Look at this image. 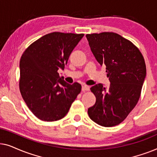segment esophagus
Listing matches in <instances>:
<instances>
[{
	"label": "esophagus",
	"instance_id": "esophagus-1",
	"mask_svg": "<svg viewBox=\"0 0 157 157\" xmlns=\"http://www.w3.org/2000/svg\"><path fill=\"white\" fill-rule=\"evenodd\" d=\"M89 90H90V87L89 86H87V85H83L82 86V91L83 92L89 91Z\"/></svg>",
	"mask_w": 157,
	"mask_h": 157
}]
</instances>
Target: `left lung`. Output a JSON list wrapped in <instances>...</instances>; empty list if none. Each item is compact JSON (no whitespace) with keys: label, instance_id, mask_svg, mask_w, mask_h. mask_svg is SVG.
<instances>
[{"label":"left lung","instance_id":"obj_1","mask_svg":"<svg viewBox=\"0 0 157 157\" xmlns=\"http://www.w3.org/2000/svg\"><path fill=\"white\" fill-rule=\"evenodd\" d=\"M86 36L96 61L106 66L111 83L108 88L98 83L90 89L96 100L88 113L98 125L117 126L127 117L140 98L147 73L144 59L133 43L116 33Z\"/></svg>","mask_w":157,"mask_h":157}]
</instances>
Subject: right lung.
Masks as SVG:
<instances>
[{"label":"right lung","mask_w":157,"mask_h":157,"mask_svg":"<svg viewBox=\"0 0 157 157\" xmlns=\"http://www.w3.org/2000/svg\"><path fill=\"white\" fill-rule=\"evenodd\" d=\"M84 34L53 32L31 44L20 61L19 88L31 112L45 121L67 114L81 91L80 83L69 84L60 77L68 58Z\"/></svg>","instance_id":"1"}]
</instances>
